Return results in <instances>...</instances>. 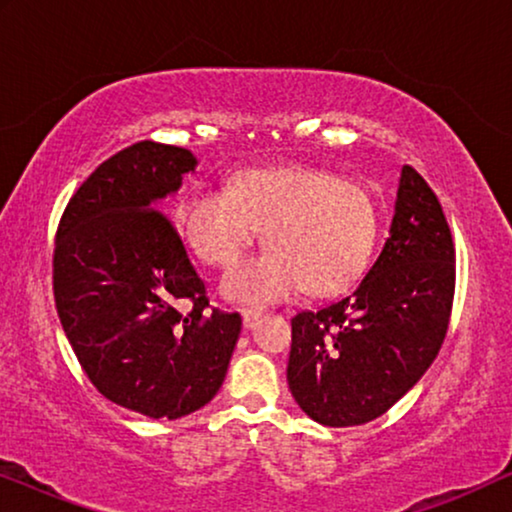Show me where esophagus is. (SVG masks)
<instances>
[{"instance_id": "34e87169", "label": "esophagus", "mask_w": 512, "mask_h": 512, "mask_svg": "<svg viewBox=\"0 0 512 512\" xmlns=\"http://www.w3.org/2000/svg\"><path fill=\"white\" fill-rule=\"evenodd\" d=\"M258 319H261V312H258V310H242L244 328H254Z\"/></svg>"}]
</instances>
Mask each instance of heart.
Here are the masks:
<instances>
[{
  "label": "heart",
  "instance_id": "obj_1",
  "mask_svg": "<svg viewBox=\"0 0 512 512\" xmlns=\"http://www.w3.org/2000/svg\"><path fill=\"white\" fill-rule=\"evenodd\" d=\"M188 247L228 268L265 228L268 251L223 277V296L270 305L300 286L312 296L340 291L366 268L377 237L373 193L317 167L235 174L230 188H202L179 207Z\"/></svg>",
  "mask_w": 512,
  "mask_h": 512
}]
</instances>
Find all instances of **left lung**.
Masks as SVG:
<instances>
[{"label":"left lung","instance_id":"left-lung-1","mask_svg":"<svg viewBox=\"0 0 512 512\" xmlns=\"http://www.w3.org/2000/svg\"><path fill=\"white\" fill-rule=\"evenodd\" d=\"M454 298V242L422 174L403 165L384 247L349 296L291 319L286 380L307 417L359 426L408 394L440 352Z\"/></svg>","mask_w":512,"mask_h":512}]
</instances>
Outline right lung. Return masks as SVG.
I'll return each mask as SVG.
<instances>
[{
	"label": "right lung",
	"mask_w": 512,
	"mask_h": 512,
	"mask_svg": "<svg viewBox=\"0 0 512 512\" xmlns=\"http://www.w3.org/2000/svg\"><path fill=\"white\" fill-rule=\"evenodd\" d=\"M195 165L181 146L132 144L83 181L55 235V307L76 359L102 396L151 419L212 401L242 328L237 312L209 310L163 214Z\"/></svg>",
	"instance_id": "add662e5"
}]
</instances>
